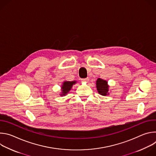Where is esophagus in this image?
<instances>
[{
    "mask_svg": "<svg viewBox=\"0 0 156 156\" xmlns=\"http://www.w3.org/2000/svg\"><path fill=\"white\" fill-rule=\"evenodd\" d=\"M81 81L82 82H87L89 81V78H82L81 80Z\"/></svg>",
    "mask_w": 156,
    "mask_h": 156,
    "instance_id": "esophagus-1",
    "label": "esophagus"
}]
</instances>
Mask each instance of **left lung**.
Instances as JSON below:
<instances>
[{"instance_id": "obj_1", "label": "left lung", "mask_w": 156, "mask_h": 156, "mask_svg": "<svg viewBox=\"0 0 156 156\" xmlns=\"http://www.w3.org/2000/svg\"><path fill=\"white\" fill-rule=\"evenodd\" d=\"M96 87L99 93L102 96H106L108 94V86L107 82L101 78H98L96 81Z\"/></svg>"}]
</instances>
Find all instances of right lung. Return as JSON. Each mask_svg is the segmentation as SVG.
Segmentation results:
<instances>
[{"label": "right lung", "mask_w": 156, "mask_h": 156, "mask_svg": "<svg viewBox=\"0 0 156 156\" xmlns=\"http://www.w3.org/2000/svg\"><path fill=\"white\" fill-rule=\"evenodd\" d=\"M75 83H76L75 81H65L63 83V85L62 86V93L61 96H65V95H66V94H67L69 92V91L71 90L73 84H74Z\"/></svg>", "instance_id": "obj_1"}]
</instances>
